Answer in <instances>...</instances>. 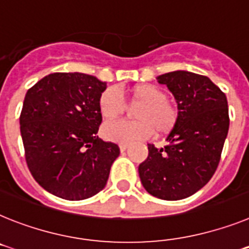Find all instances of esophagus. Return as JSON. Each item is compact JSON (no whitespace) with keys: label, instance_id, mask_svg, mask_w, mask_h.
<instances>
[{"label":"esophagus","instance_id":"obj_1","mask_svg":"<svg viewBox=\"0 0 249 249\" xmlns=\"http://www.w3.org/2000/svg\"><path fill=\"white\" fill-rule=\"evenodd\" d=\"M127 148H128V145H127V143H121L120 145V150L122 151V152L123 151H126Z\"/></svg>","mask_w":249,"mask_h":249}]
</instances>
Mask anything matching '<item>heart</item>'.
Instances as JSON below:
<instances>
[{
    "label": "heart",
    "instance_id": "1",
    "mask_svg": "<svg viewBox=\"0 0 249 249\" xmlns=\"http://www.w3.org/2000/svg\"><path fill=\"white\" fill-rule=\"evenodd\" d=\"M133 102L142 103L136 110L135 122L114 121L106 123L102 133L107 140L118 143H132L148 139L154 131L165 133L173 128L176 121L175 108L166 101V94L152 84H139L131 88ZM126 104L120 89L108 88L99 97V110L104 120H114L124 112Z\"/></svg>",
    "mask_w": 249,
    "mask_h": 249
}]
</instances>
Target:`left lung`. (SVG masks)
<instances>
[{"mask_svg":"<svg viewBox=\"0 0 249 249\" xmlns=\"http://www.w3.org/2000/svg\"><path fill=\"white\" fill-rule=\"evenodd\" d=\"M178 103V118L167 135L169 145H148V156L139 166L148 194L180 200L200 190L215 173L228 135L226 94L208 76L176 70L157 76Z\"/></svg>","mask_w":249,"mask_h":249,"instance_id":"8db88e82","label":"left lung"}]
</instances>
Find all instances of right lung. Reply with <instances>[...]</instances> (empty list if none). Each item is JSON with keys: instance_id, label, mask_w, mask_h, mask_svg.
<instances>
[{"instance_id": "add662e5", "label": "right lung", "mask_w": 249, "mask_h": 249, "mask_svg": "<svg viewBox=\"0 0 249 249\" xmlns=\"http://www.w3.org/2000/svg\"><path fill=\"white\" fill-rule=\"evenodd\" d=\"M107 83L83 73H53L27 90L20 116L27 166L46 191L83 200L106 186L120 147L97 136Z\"/></svg>"}]
</instances>
